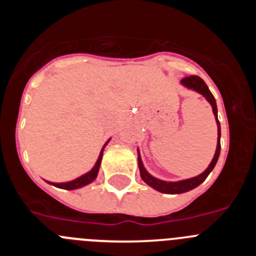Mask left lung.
Masks as SVG:
<instances>
[{
    "label": "left lung",
    "mask_w": 256,
    "mask_h": 256,
    "mask_svg": "<svg viewBox=\"0 0 256 256\" xmlns=\"http://www.w3.org/2000/svg\"><path fill=\"white\" fill-rule=\"evenodd\" d=\"M180 83H182L184 87L190 88V90H194V91L202 94V96H204L205 98L210 102V105H212V112H214V116H216V126H218V142H216V154H214V158H212L209 166L205 169V172L198 174V177L190 178V180H178V182H166V180H162L152 177V176H151L146 169H144V162H142L141 155H140V151H138V168H140V173H141V178L144 180V183H148V186L152 187V188L156 190V191L162 192V194H183V192L191 191V190H194L195 187H198V184H201V183L206 180V177L210 174V172L214 169L216 162H218L219 154H220V123H219L218 120V108H216V98H214L212 92L209 91L206 83H205L200 76H186V78H183L182 80H180Z\"/></svg>",
    "instance_id": "1"
}]
</instances>
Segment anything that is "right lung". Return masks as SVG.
Here are the masks:
<instances>
[{
	"label": "right lung",
	"mask_w": 256,
	"mask_h": 256,
	"mask_svg": "<svg viewBox=\"0 0 256 256\" xmlns=\"http://www.w3.org/2000/svg\"><path fill=\"white\" fill-rule=\"evenodd\" d=\"M108 141H110V140H108ZM108 142H106V144H104V148H102V150H101L100 155H98V159H97L96 164H94V168H92L91 170L88 172V173L83 174V176H80V177H78V178H76V180H70V182H64V183H52V182H48L50 184H52V186H55V187H58V188L76 190V188H80V187H83V186H87V184H90V183H91V182H94V180H96V177H97L98 169H100L101 160H102L104 148H105V146H106V144H108Z\"/></svg>",
	"instance_id": "1"
}]
</instances>
